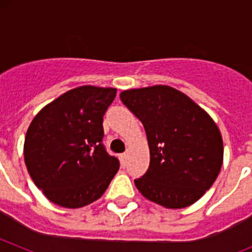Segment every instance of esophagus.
<instances>
[{"label": "esophagus", "mask_w": 252, "mask_h": 252, "mask_svg": "<svg viewBox=\"0 0 252 252\" xmlns=\"http://www.w3.org/2000/svg\"><path fill=\"white\" fill-rule=\"evenodd\" d=\"M120 160H121V165L126 166V164H127V153H124L120 155Z\"/></svg>", "instance_id": "esophagus-1"}]
</instances>
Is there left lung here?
<instances>
[{
    "label": "left lung",
    "mask_w": 252,
    "mask_h": 252,
    "mask_svg": "<svg viewBox=\"0 0 252 252\" xmlns=\"http://www.w3.org/2000/svg\"><path fill=\"white\" fill-rule=\"evenodd\" d=\"M120 98L148 136L150 165L135 179L139 192L165 208L197 202L215 183L223 162V141L212 117L169 86L124 91Z\"/></svg>",
    "instance_id": "1"
}]
</instances>
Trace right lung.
I'll return each instance as SVG.
<instances>
[{
  "label": "right lung",
  "instance_id": "obj_1",
  "mask_svg": "<svg viewBox=\"0 0 252 252\" xmlns=\"http://www.w3.org/2000/svg\"><path fill=\"white\" fill-rule=\"evenodd\" d=\"M117 90L82 86L43 107L31 121L24 158L49 201L81 208L102 197L120 168L102 144L103 115Z\"/></svg>",
  "mask_w": 252,
  "mask_h": 252
}]
</instances>
